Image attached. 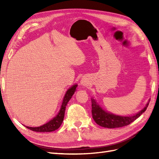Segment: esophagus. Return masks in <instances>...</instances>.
I'll return each instance as SVG.
<instances>
[{
	"mask_svg": "<svg viewBox=\"0 0 159 159\" xmlns=\"http://www.w3.org/2000/svg\"><path fill=\"white\" fill-rule=\"evenodd\" d=\"M81 85L84 86V87H85V86L88 85V80H86L85 78H82L81 80Z\"/></svg>",
	"mask_w": 159,
	"mask_h": 159,
	"instance_id": "34e87169",
	"label": "esophagus"
}]
</instances>
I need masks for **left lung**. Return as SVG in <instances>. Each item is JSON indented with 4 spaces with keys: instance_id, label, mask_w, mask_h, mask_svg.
<instances>
[{
    "instance_id": "8db88e82",
    "label": "left lung",
    "mask_w": 159,
    "mask_h": 159,
    "mask_svg": "<svg viewBox=\"0 0 159 159\" xmlns=\"http://www.w3.org/2000/svg\"><path fill=\"white\" fill-rule=\"evenodd\" d=\"M149 102L140 111L131 116H121V115H115L112 113L105 111L94 98H91V113L95 122L105 128H119L127 126L130 123L133 122L134 120L141 116V115L145 111Z\"/></svg>"
}]
</instances>
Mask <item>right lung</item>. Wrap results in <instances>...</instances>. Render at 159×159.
I'll list each match as a JSON object with an SVG mask.
<instances>
[{
	"label": "right lung",
	"mask_w": 159,
	"mask_h": 159,
	"mask_svg": "<svg viewBox=\"0 0 159 159\" xmlns=\"http://www.w3.org/2000/svg\"><path fill=\"white\" fill-rule=\"evenodd\" d=\"M78 87V85L75 84L73 86H71L68 90H67L66 93L64 95V98L62 102L60 109L58 113L56 115V116L52 119L50 121H49L46 124L43 125L40 127H26L28 129H30L31 131H36V132H52L54 131L55 130L58 129L64 121V114H65V110L67 104L71 98L72 95H73L76 91V88Z\"/></svg>",
	"instance_id": "right-lung-1"
}]
</instances>
